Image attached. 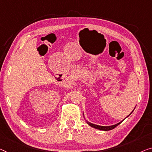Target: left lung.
I'll return each mask as SVG.
<instances>
[{
    "label": "left lung",
    "instance_id": "obj_1",
    "mask_svg": "<svg viewBox=\"0 0 152 152\" xmlns=\"http://www.w3.org/2000/svg\"><path fill=\"white\" fill-rule=\"evenodd\" d=\"M134 110H132V113L134 111ZM132 113H130V115H128V117H129L130 116V115L132 114ZM83 115H84V114H83ZM127 117H126V118H127ZM84 118H85V116H84ZM125 118V119H126ZM124 120H122L121 121H120L119 123H118V124H115V125H112V126H99V125H96V124H92V123H91V122H89V121H87V120H86V121H87V124L89 126H90L91 127H92V128H96V129H98V130H104V131H108V130H113V129H114L115 127H117V126L118 125H119L121 123L122 121H124Z\"/></svg>",
    "mask_w": 152,
    "mask_h": 152
}]
</instances>
